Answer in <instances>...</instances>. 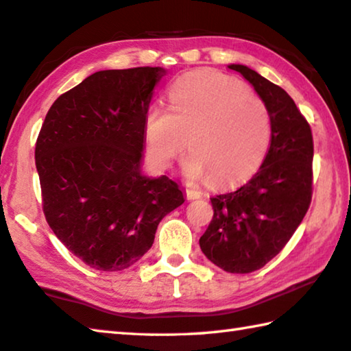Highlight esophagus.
Segmentation results:
<instances>
[{
    "label": "esophagus",
    "instance_id": "esophagus-1",
    "mask_svg": "<svg viewBox=\"0 0 351 351\" xmlns=\"http://www.w3.org/2000/svg\"><path fill=\"white\" fill-rule=\"evenodd\" d=\"M186 196L187 199H197V197H201V192H197V190L192 189L190 186H186Z\"/></svg>",
    "mask_w": 351,
    "mask_h": 351
}]
</instances>
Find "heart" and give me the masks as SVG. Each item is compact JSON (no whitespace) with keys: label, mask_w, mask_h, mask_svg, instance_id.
I'll use <instances>...</instances> for the list:
<instances>
[{"label":"heart","mask_w":351,"mask_h":351,"mask_svg":"<svg viewBox=\"0 0 351 351\" xmlns=\"http://www.w3.org/2000/svg\"><path fill=\"white\" fill-rule=\"evenodd\" d=\"M170 110L155 106L145 114L144 139L150 161L167 169L189 152L186 170L207 176L213 187H230L256 170L271 136L270 112L241 81L215 70L176 80Z\"/></svg>","instance_id":"obj_1"}]
</instances>
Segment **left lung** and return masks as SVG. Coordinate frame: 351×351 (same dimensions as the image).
Returning a JSON list of instances; mask_svg holds the SVG:
<instances>
[{
    "label": "left lung",
    "instance_id": "left-lung-1",
    "mask_svg": "<svg viewBox=\"0 0 351 351\" xmlns=\"http://www.w3.org/2000/svg\"><path fill=\"white\" fill-rule=\"evenodd\" d=\"M254 87L270 112L264 162L238 190L210 197L213 219L199 239L202 253L227 273H252L282 250L313 195V135L284 88L258 72L230 64Z\"/></svg>",
    "mask_w": 351,
    "mask_h": 351
}]
</instances>
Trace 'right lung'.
I'll list each match as a JSON object with an SVG mask.
<instances>
[{"instance_id": "add662e5", "label": "right lung", "mask_w": 351, "mask_h": 351, "mask_svg": "<svg viewBox=\"0 0 351 351\" xmlns=\"http://www.w3.org/2000/svg\"><path fill=\"white\" fill-rule=\"evenodd\" d=\"M162 67L101 70L50 107L35 145L43 212L76 258L118 271L154 244L158 224L184 202L169 176L141 173L144 119Z\"/></svg>"}]
</instances>
